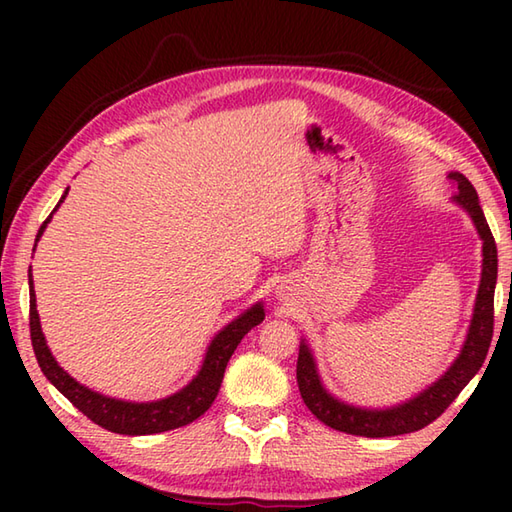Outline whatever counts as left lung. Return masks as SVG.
<instances>
[{"label": "left lung", "instance_id": "1", "mask_svg": "<svg viewBox=\"0 0 512 512\" xmlns=\"http://www.w3.org/2000/svg\"><path fill=\"white\" fill-rule=\"evenodd\" d=\"M449 178L458 187V193L453 195V202L460 204L462 209L471 215V220L482 237V279L477 288V299L473 308V319L466 332V341L462 345L460 356L455 358L453 365L444 372L436 383L427 387L416 398H411L402 405L387 407V409H365L354 407L334 398L328 389L323 387L317 363L306 341L299 345L297 358V383L301 398L306 407L328 427L352 433V436L363 438H391L402 436L424 429L438 416H442L451 402L458 398L460 391L469 385V380L480 372L484 358L488 354L493 339V299H495V284H497V246L491 228L486 224L484 211L477 200V191L473 184L466 180L462 173H449Z\"/></svg>", "mask_w": 512, "mask_h": 512}]
</instances>
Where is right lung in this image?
Returning a JSON list of instances; mask_svg holds the SVG:
<instances>
[{
    "mask_svg": "<svg viewBox=\"0 0 512 512\" xmlns=\"http://www.w3.org/2000/svg\"><path fill=\"white\" fill-rule=\"evenodd\" d=\"M65 195H68V189H65V193L61 195L59 204L65 200ZM52 213L48 215V220L41 224L35 246L39 242V237L43 235V231H46L48 222L52 220ZM28 284H30V339H32V350H35L37 363L41 367L43 376H46L50 383L83 413V416H88L92 422L99 424V427L112 433H123V436H151V433L171 431V429L184 427V424H189L193 420H198L202 413L213 405L217 391H220V385H222L228 358H231L233 352L237 350L239 341H242L244 336L253 330L255 325L262 323L266 317L262 303H255L253 308L246 310L244 314H239L235 321H231L224 330L217 332L215 339L209 345V350H206L204 363L198 376H195L187 387L180 389L178 394L162 400H154V402H127V400L103 396L99 391H92L85 385L76 383L68 372H63V367H59V363L54 361V356L50 354L46 345V336L41 332L37 299H35V290H32V273H28Z\"/></svg>",
    "mask_w": 512,
    "mask_h": 512,
    "instance_id": "1",
    "label": "right lung"
}]
</instances>
